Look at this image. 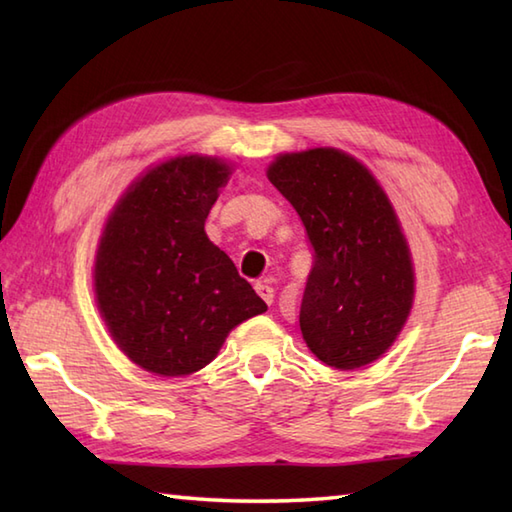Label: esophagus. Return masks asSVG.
<instances>
[{"mask_svg":"<svg viewBox=\"0 0 512 512\" xmlns=\"http://www.w3.org/2000/svg\"><path fill=\"white\" fill-rule=\"evenodd\" d=\"M255 290H257V295L268 303V306H273V301H275V290H273V286H268L266 281H257Z\"/></svg>","mask_w":512,"mask_h":512,"instance_id":"obj_1","label":"esophagus"}]
</instances>
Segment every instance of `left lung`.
<instances>
[{
	"mask_svg": "<svg viewBox=\"0 0 512 512\" xmlns=\"http://www.w3.org/2000/svg\"><path fill=\"white\" fill-rule=\"evenodd\" d=\"M268 180L295 206L314 250L299 325L325 365L356 369L383 356L413 303V264L387 193L334 147L281 154Z\"/></svg>",
	"mask_w": 512,
	"mask_h": 512,
	"instance_id": "1",
	"label": "left lung"
}]
</instances>
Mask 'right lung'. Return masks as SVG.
I'll return each mask as SVG.
<instances>
[{
  "instance_id": "add662e5",
  "label": "right lung",
  "mask_w": 512,
  "mask_h": 512,
  "mask_svg": "<svg viewBox=\"0 0 512 512\" xmlns=\"http://www.w3.org/2000/svg\"><path fill=\"white\" fill-rule=\"evenodd\" d=\"M228 176L220 158H171L132 182L107 217L96 303L116 345L151 374L198 372L235 325L268 308L204 233Z\"/></svg>"
}]
</instances>
